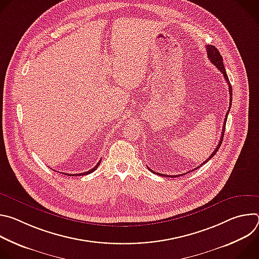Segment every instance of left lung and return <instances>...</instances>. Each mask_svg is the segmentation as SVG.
Masks as SVG:
<instances>
[{"label":"left lung","mask_w":259,"mask_h":259,"mask_svg":"<svg viewBox=\"0 0 259 259\" xmlns=\"http://www.w3.org/2000/svg\"><path fill=\"white\" fill-rule=\"evenodd\" d=\"M206 49H207V55H208V58L210 59V61H211V63H213L219 70H220V72L223 73L224 75V77H225V80L227 81V83H228V85H229V91H230V107H229V110L227 112V115H226V118H225V122H224V126H223V132H221V136H220V140H219V142H218V144H217V146H216V149L214 150V152L211 154V156L205 161V162H203L200 166H198L197 168H195L194 170H196V169H198V168H200L202 165H204L205 163H207L210 159H212L213 157H214V155L217 153V151L219 150V147H220V145H221V143H223V140H224V135H225V131H226V124H227V120H228V115H229V113H230V109H231V106H232V99H233V90H232V85H231V83H230V81H229V77H228V75H227V71H226V68H225V65H224V59H223V56L220 55V53H219V51L217 50V48H215L214 46H212V45H207V47H206ZM149 168V167H147ZM150 169V168H149ZM151 170V172H153V173H155V174H158V175H160V176H164V177H177V176H181V175H166V174H161V173H157V172H155V171H153L152 169H150ZM194 170H192V171H194ZM192 171H190V172H192Z\"/></svg>","instance_id":"left-lung-1"}]
</instances>
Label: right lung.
I'll list each match as a JSON object with an SVG mask.
<instances>
[{"instance_id": "obj_1", "label": "right lung", "mask_w": 259, "mask_h": 259, "mask_svg": "<svg viewBox=\"0 0 259 259\" xmlns=\"http://www.w3.org/2000/svg\"><path fill=\"white\" fill-rule=\"evenodd\" d=\"M101 161V160H100ZM100 161L96 164V166L94 167V168H92L91 170H89V171H87V172H84V173H79V174H65V175H69V176H82V175H87V174H90V173H92V172H94L97 168H98V166H99V164H100Z\"/></svg>"}]
</instances>
